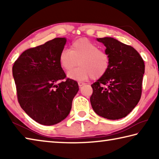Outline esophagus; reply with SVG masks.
Here are the masks:
<instances>
[{"label":"esophagus","mask_w":159,"mask_h":159,"mask_svg":"<svg viewBox=\"0 0 159 159\" xmlns=\"http://www.w3.org/2000/svg\"><path fill=\"white\" fill-rule=\"evenodd\" d=\"M85 85V83H83V82H79V87H81V86L84 85Z\"/></svg>","instance_id":"34e87169"}]
</instances>
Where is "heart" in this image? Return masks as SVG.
Instances as JSON below:
<instances>
[{"label": "heart", "mask_w": 159, "mask_h": 159, "mask_svg": "<svg viewBox=\"0 0 159 159\" xmlns=\"http://www.w3.org/2000/svg\"><path fill=\"white\" fill-rule=\"evenodd\" d=\"M59 61L61 66L70 71L80 64L79 68L69 72L68 76L74 80H85L92 77L98 79L109 69L110 57L105 51L99 50L98 45L85 38L74 41L69 50H63Z\"/></svg>", "instance_id": "heart-1"}]
</instances>
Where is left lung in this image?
<instances>
[{
  "instance_id": "8db88e82",
  "label": "left lung",
  "mask_w": 159,
  "mask_h": 159,
  "mask_svg": "<svg viewBox=\"0 0 159 159\" xmlns=\"http://www.w3.org/2000/svg\"><path fill=\"white\" fill-rule=\"evenodd\" d=\"M110 57L108 71L91 85L90 103L100 116L110 120L124 118L141 98L144 74L143 59L134 48L113 38L98 39Z\"/></svg>"
}]
</instances>
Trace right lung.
<instances>
[{"label": "right lung", "instance_id": "right-lung-1", "mask_svg": "<svg viewBox=\"0 0 159 159\" xmlns=\"http://www.w3.org/2000/svg\"><path fill=\"white\" fill-rule=\"evenodd\" d=\"M65 38H56L25 50L15 61L12 75L19 103L40 124L52 125L69 115L79 91L76 80L66 79L59 61Z\"/></svg>", "mask_w": 159, "mask_h": 159}]
</instances>
